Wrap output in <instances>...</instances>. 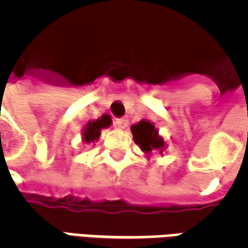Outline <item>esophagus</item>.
<instances>
[{
    "instance_id": "esophagus-1",
    "label": "esophagus",
    "mask_w": 248,
    "mask_h": 248,
    "mask_svg": "<svg viewBox=\"0 0 248 248\" xmlns=\"http://www.w3.org/2000/svg\"><path fill=\"white\" fill-rule=\"evenodd\" d=\"M114 126H115L117 129H121V130L126 129V127L129 126V119L127 118L115 119V121H114Z\"/></svg>"
}]
</instances>
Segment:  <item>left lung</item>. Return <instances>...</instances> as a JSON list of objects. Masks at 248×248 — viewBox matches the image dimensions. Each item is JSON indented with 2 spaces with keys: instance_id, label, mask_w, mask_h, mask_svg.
<instances>
[{
  "instance_id": "obj_1",
  "label": "left lung",
  "mask_w": 248,
  "mask_h": 248,
  "mask_svg": "<svg viewBox=\"0 0 248 248\" xmlns=\"http://www.w3.org/2000/svg\"><path fill=\"white\" fill-rule=\"evenodd\" d=\"M131 133L134 142L140 146L146 156H150L151 153H159L162 155L166 150V140L150 121L142 119L138 124H134L131 126Z\"/></svg>"
}]
</instances>
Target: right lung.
Listing matches in <instances>:
<instances>
[{"label": "right lung", "mask_w": 248, "mask_h": 248, "mask_svg": "<svg viewBox=\"0 0 248 248\" xmlns=\"http://www.w3.org/2000/svg\"><path fill=\"white\" fill-rule=\"evenodd\" d=\"M111 117L108 115V114H103L102 117H99L98 119H94V121H89L85 126H83V129H82V142L83 143H87V145H90V143H94V142H97L99 140V137H101V131L103 129H108L110 127V124H111Z\"/></svg>", "instance_id": "add662e5"}]
</instances>
